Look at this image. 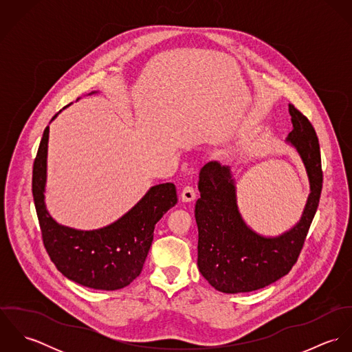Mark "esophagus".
<instances>
[{"mask_svg": "<svg viewBox=\"0 0 352 352\" xmlns=\"http://www.w3.org/2000/svg\"><path fill=\"white\" fill-rule=\"evenodd\" d=\"M195 198H197V191H195L194 187L187 186V187L183 188L182 195H180V199H182V201H186V203H190V201H195Z\"/></svg>", "mask_w": 352, "mask_h": 352, "instance_id": "obj_1", "label": "esophagus"}]
</instances>
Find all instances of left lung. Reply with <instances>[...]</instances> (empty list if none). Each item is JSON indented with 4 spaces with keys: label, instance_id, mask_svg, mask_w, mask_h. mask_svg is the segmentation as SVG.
<instances>
[{
    "label": "left lung",
    "instance_id": "obj_1",
    "mask_svg": "<svg viewBox=\"0 0 352 352\" xmlns=\"http://www.w3.org/2000/svg\"><path fill=\"white\" fill-rule=\"evenodd\" d=\"M293 131L287 137L305 165L310 194L300 222L276 237H264L245 223L230 168L210 161L201 169V198L195 204L198 268L218 292L228 294L263 289L287 275L297 263L318 207L322 170L320 145L311 123L289 104Z\"/></svg>",
    "mask_w": 352,
    "mask_h": 352
}]
</instances>
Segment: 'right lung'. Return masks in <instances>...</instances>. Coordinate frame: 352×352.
<instances>
[{"instance_id": "right-lung-1", "label": "right lung", "mask_w": 352, "mask_h": 352, "mask_svg": "<svg viewBox=\"0 0 352 352\" xmlns=\"http://www.w3.org/2000/svg\"><path fill=\"white\" fill-rule=\"evenodd\" d=\"M49 131L47 126L32 170V195L45 248L67 279L96 290L123 289L140 276L155 223L177 203L176 187L172 183L151 187L130 211L101 229L77 230L59 225L45 204Z\"/></svg>"}]
</instances>
